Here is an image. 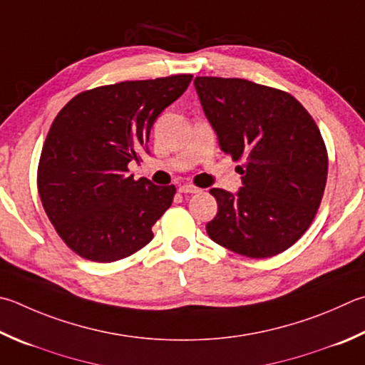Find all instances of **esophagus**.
Segmentation results:
<instances>
[{"label":"esophagus","mask_w":365,"mask_h":365,"mask_svg":"<svg viewBox=\"0 0 365 365\" xmlns=\"http://www.w3.org/2000/svg\"><path fill=\"white\" fill-rule=\"evenodd\" d=\"M178 191H180V193H187V195H195V193H200V188L197 187H193V185H182L180 188H178Z\"/></svg>","instance_id":"esophagus-1"}]
</instances>
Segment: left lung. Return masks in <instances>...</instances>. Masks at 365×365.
Wrapping results in <instances>:
<instances>
[{
	"mask_svg": "<svg viewBox=\"0 0 365 365\" xmlns=\"http://www.w3.org/2000/svg\"><path fill=\"white\" fill-rule=\"evenodd\" d=\"M222 151L241 160L236 193L212 188L214 242L250 258L281 254L308 230L327 182V151L313 118L287 92L240 78L196 76Z\"/></svg>",
	"mask_w": 365,
	"mask_h": 365,
	"instance_id": "left-lung-1",
	"label": "left lung"
}]
</instances>
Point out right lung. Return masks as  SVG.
I'll return each mask as SVG.
<instances>
[{"instance_id":"obj_1","label":"right lung","mask_w":365,"mask_h":365,"mask_svg":"<svg viewBox=\"0 0 365 365\" xmlns=\"http://www.w3.org/2000/svg\"><path fill=\"white\" fill-rule=\"evenodd\" d=\"M191 75L124 81L81 92L52 123L38 168V191L58 236L78 255L110 263L153 240V225L170 207L174 185L134 180L128 164L148 151L161 111Z\"/></svg>"}]
</instances>
